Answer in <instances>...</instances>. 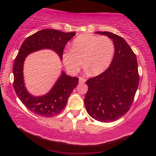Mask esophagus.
<instances>
[{"mask_svg": "<svg viewBox=\"0 0 156 156\" xmlns=\"http://www.w3.org/2000/svg\"><path fill=\"white\" fill-rule=\"evenodd\" d=\"M86 78H83V77H80L79 78V82H80V84H83V83H84V82H86Z\"/></svg>", "mask_w": 156, "mask_h": 156, "instance_id": "esophagus-1", "label": "esophagus"}]
</instances>
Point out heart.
<instances>
[{"instance_id":"heart-1","label":"heart","mask_w":156,"mask_h":156,"mask_svg":"<svg viewBox=\"0 0 156 156\" xmlns=\"http://www.w3.org/2000/svg\"><path fill=\"white\" fill-rule=\"evenodd\" d=\"M115 53V45L107 36L84 34L72 41L71 49L62 54L66 69L74 73L80 69L82 59L91 75L101 74L111 64Z\"/></svg>"}]
</instances>
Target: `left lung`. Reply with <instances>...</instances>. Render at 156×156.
Returning a JSON list of instances; mask_svg holds the SVG:
<instances>
[{"instance_id": "8db88e82", "label": "left lung", "mask_w": 156, "mask_h": 156, "mask_svg": "<svg viewBox=\"0 0 156 156\" xmlns=\"http://www.w3.org/2000/svg\"><path fill=\"white\" fill-rule=\"evenodd\" d=\"M96 33L112 39L115 54L105 72L86 82L88 90L84 104L95 120L112 122L127 113L133 104L140 82L137 58L120 36L108 31Z\"/></svg>"}]
</instances>
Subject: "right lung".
<instances>
[{"label": "right lung", "instance_id": "obj_1", "mask_svg": "<svg viewBox=\"0 0 156 156\" xmlns=\"http://www.w3.org/2000/svg\"><path fill=\"white\" fill-rule=\"evenodd\" d=\"M75 35V32L43 29L28 37L20 48L13 65V87L20 101L34 113L45 117L58 115L66 107L69 95L78 85L79 79L66 75L62 71L60 77L48 93L41 97H34L27 92L23 80V68L25 58L29 54L40 49H50L57 53L62 59L66 44Z\"/></svg>", "mask_w": 156, "mask_h": 156}]
</instances>
